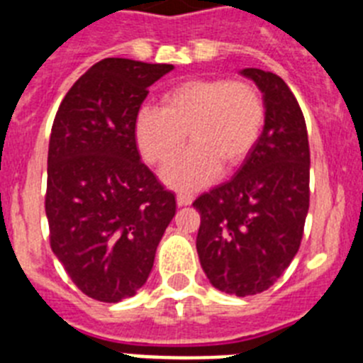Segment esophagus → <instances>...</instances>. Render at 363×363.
Segmentation results:
<instances>
[{
  "instance_id": "obj_1",
  "label": "esophagus",
  "mask_w": 363,
  "mask_h": 363,
  "mask_svg": "<svg viewBox=\"0 0 363 363\" xmlns=\"http://www.w3.org/2000/svg\"><path fill=\"white\" fill-rule=\"evenodd\" d=\"M192 200H194V196L192 194H185V192H179L178 196H176V203L179 207H187V205L192 203Z\"/></svg>"
}]
</instances>
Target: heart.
I'll use <instances>...</instances> for the list:
<instances>
[{
  "instance_id": "obj_1",
  "label": "heart",
  "mask_w": 363,
  "mask_h": 363,
  "mask_svg": "<svg viewBox=\"0 0 363 363\" xmlns=\"http://www.w3.org/2000/svg\"><path fill=\"white\" fill-rule=\"evenodd\" d=\"M265 123V101L252 83L196 78L176 83L162 96V108L143 105L134 118V143L145 163L162 167L192 145L162 178L176 191H196L220 174L221 165H242Z\"/></svg>"
}]
</instances>
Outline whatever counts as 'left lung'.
<instances>
[{"mask_svg": "<svg viewBox=\"0 0 363 363\" xmlns=\"http://www.w3.org/2000/svg\"><path fill=\"white\" fill-rule=\"evenodd\" d=\"M265 101V123L236 174L205 192L196 251L216 289L236 296L264 293L300 249L309 211V140L287 83L262 69H243Z\"/></svg>", "mask_w": 363, "mask_h": 363, "instance_id": "left-lung-1", "label": "left lung"}]
</instances>
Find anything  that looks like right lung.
I'll list each match as a JSON object with an SVG mask.
<instances>
[{
    "mask_svg": "<svg viewBox=\"0 0 363 363\" xmlns=\"http://www.w3.org/2000/svg\"><path fill=\"white\" fill-rule=\"evenodd\" d=\"M172 65L107 57L70 86L49 142L45 213L50 247L82 293L116 303L147 281L176 214L142 163L134 118Z\"/></svg>",
    "mask_w": 363,
    "mask_h": 363,
    "instance_id": "1",
    "label": "right lung"
}]
</instances>
